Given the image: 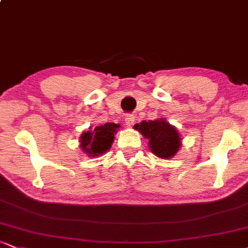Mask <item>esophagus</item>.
Returning <instances> with one entry per match:
<instances>
[{
	"label": "esophagus",
	"mask_w": 248,
	"mask_h": 248,
	"mask_svg": "<svg viewBox=\"0 0 248 248\" xmlns=\"http://www.w3.org/2000/svg\"><path fill=\"white\" fill-rule=\"evenodd\" d=\"M124 122H126V124L128 127L133 126L134 122H135V116L133 114H127L126 118H124Z\"/></svg>",
	"instance_id": "esophagus-1"
}]
</instances>
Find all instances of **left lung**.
<instances>
[{"label":"left lung","instance_id":"obj_1","mask_svg":"<svg viewBox=\"0 0 248 248\" xmlns=\"http://www.w3.org/2000/svg\"><path fill=\"white\" fill-rule=\"evenodd\" d=\"M144 138L149 140L150 152L157 157L171 158L177 154L181 147V136L175 127L171 126L164 119L154 121H142L134 126Z\"/></svg>","mask_w":248,"mask_h":248}]
</instances>
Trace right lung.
Listing matches in <instances>:
<instances>
[{
    "mask_svg": "<svg viewBox=\"0 0 248 248\" xmlns=\"http://www.w3.org/2000/svg\"><path fill=\"white\" fill-rule=\"evenodd\" d=\"M120 124H107L95 127L94 130H88L81 134L80 147L82 152L87 154L90 157H96L102 155L112 147L114 141V134L118 132Z\"/></svg>",
    "mask_w": 248,
    "mask_h": 248,
    "instance_id": "obj_1",
    "label": "right lung"
}]
</instances>
